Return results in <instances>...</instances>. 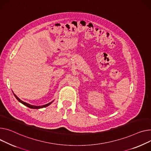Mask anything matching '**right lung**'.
<instances>
[{"instance_id": "obj_1", "label": "right lung", "mask_w": 151, "mask_h": 151, "mask_svg": "<svg viewBox=\"0 0 151 151\" xmlns=\"http://www.w3.org/2000/svg\"><path fill=\"white\" fill-rule=\"evenodd\" d=\"M14 94V96L16 97V98L18 100V101L20 102V103H21L22 104H23L24 105H25V106H27L28 107H29V108H31V109H41V108H43V107H47L48 106H49V105H50L52 103H53V101H52V102H50V103H48V104H45V105H43V106H33V105H31V104H28V103H25V102H24L23 101H22V100H21L14 93H13Z\"/></svg>"}]
</instances>
